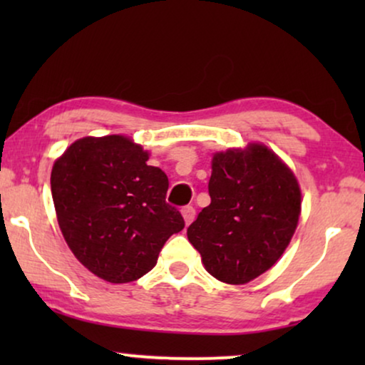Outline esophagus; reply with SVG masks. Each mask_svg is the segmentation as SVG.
Wrapping results in <instances>:
<instances>
[{
    "label": "esophagus",
    "instance_id": "obj_1",
    "mask_svg": "<svg viewBox=\"0 0 365 365\" xmlns=\"http://www.w3.org/2000/svg\"><path fill=\"white\" fill-rule=\"evenodd\" d=\"M181 214H182V217H184V222H186L187 226H189V224L194 221V217H196V209H194L192 206H184L181 209Z\"/></svg>",
    "mask_w": 365,
    "mask_h": 365
}]
</instances>
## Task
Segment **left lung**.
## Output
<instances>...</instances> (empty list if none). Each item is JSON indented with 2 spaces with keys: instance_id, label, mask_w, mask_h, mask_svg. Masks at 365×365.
<instances>
[{
  "instance_id": "8db88e82",
  "label": "left lung",
  "mask_w": 365,
  "mask_h": 365,
  "mask_svg": "<svg viewBox=\"0 0 365 365\" xmlns=\"http://www.w3.org/2000/svg\"><path fill=\"white\" fill-rule=\"evenodd\" d=\"M211 204L187 227L206 271L246 284L271 269L291 242L301 214V189L276 153L259 143L212 158Z\"/></svg>"
}]
</instances>
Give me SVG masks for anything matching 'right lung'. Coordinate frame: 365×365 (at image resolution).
<instances>
[{
  "label": "right lung",
  "mask_w": 365,
  "mask_h": 365,
  "mask_svg": "<svg viewBox=\"0 0 365 365\" xmlns=\"http://www.w3.org/2000/svg\"><path fill=\"white\" fill-rule=\"evenodd\" d=\"M126 136L74 141L51 171L58 224L74 256L113 284L143 277L184 219L166 202L168 176Z\"/></svg>",
  "instance_id": "add662e5"
}]
</instances>
